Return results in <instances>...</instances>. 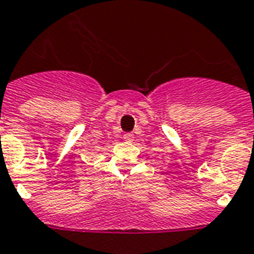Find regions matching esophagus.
Returning <instances> with one entry per match:
<instances>
[{
  "label": "esophagus",
  "instance_id": "esophagus-1",
  "mask_svg": "<svg viewBox=\"0 0 254 254\" xmlns=\"http://www.w3.org/2000/svg\"><path fill=\"white\" fill-rule=\"evenodd\" d=\"M134 139V135H133V133H125L124 134V141H127V142H131Z\"/></svg>",
  "mask_w": 254,
  "mask_h": 254
}]
</instances>
